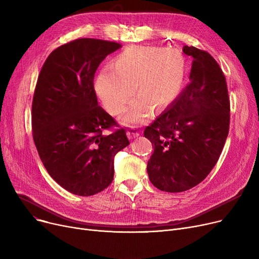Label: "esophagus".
<instances>
[{"label": "esophagus", "instance_id": "34e87169", "mask_svg": "<svg viewBox=\"0 0 259 259\" xmlns=\"http://www.w3.org/2000/svg\"><path fill=\"white\" fill-rule=\"evenodd\" d=\"M127 137L128 139H137L140 137V131L135 127H131L127 130Z\"/></svg>", "mask_w": 259, "mask_h": 259}]
</instances>
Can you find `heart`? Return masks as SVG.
<instances>
[{"instance_id": "obj_1", "label": "heart", "mask_w": 259, "mask_h": 259, "mask_svg": "<svg viewBox=\"0 0 259 259\" xmlns=\"http://www.w3.org/2000/svg\"><path fill=\"white\" fill-rule=\"evenodd\" d=\"M186 77V61L174 48L130 46L103 69L94 83L97 97L111 115H119L135 93L121 122L138 126L151 115L152 107L160 110L171 105L181 94Z\"/></svg>"}]
</instances>
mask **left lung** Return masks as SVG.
<instances>
[{
  "mask_svg": "<svg viewBox=\"0 0 259 259\" xmlns=\"http://www.w3.org/2000/svg\"><path fill=\"white\" fill-rule=\"evenodd\" d=\"M193 58L190 83L167 110L146 127L154 145L147 172L154 187L183 192L205 180L224 149L230 126L226 76L211 54L185 46Z\"/></svg>",
  "mask_w": 259,
  "mask_h": 259,
  "instance_id": "obj_1",
  "label": "left lung"
}]
</instances>
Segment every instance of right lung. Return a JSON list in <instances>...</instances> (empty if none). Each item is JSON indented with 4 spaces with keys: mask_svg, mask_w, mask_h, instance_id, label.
Segmentation results:
<instances>
[{
    "mask_svg": "<svg viewBox=\"0 0 259 259\" xmlns=\"http://www.w3.org/2000/svg\"><path fill=\"white\" fill-rule=\"evenodd\" d=\"M120 44L77 38L53 50L37 77L32 100V137L51 178L67 191L90 196L113 181L114 155L130 143L124 128L99 106L93 78Z\"/></svg>",
    "mask_w": 259,
    "mask_h": 259,
    "instance_id": "1",
    "label": "right lung"
}]
</instances>
